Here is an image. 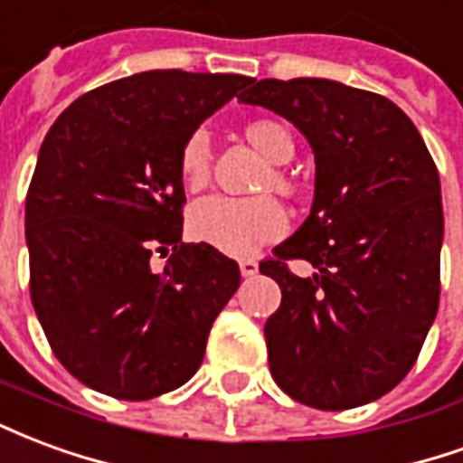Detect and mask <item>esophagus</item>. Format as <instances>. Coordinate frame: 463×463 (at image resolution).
<instances>
[{
	"mask_svg": "<svg viewBox=\"0 0 463 463\" xmlns=\"http://www.w3.org/2000/svg\"><path fill=\"white\" fill-rule=\"evenodd\" d=\"M241 275L242 278H252V275H258V262L241 260Z\"/></svg>",
	"mask_w": 463,
	"mask_h": 463,
	"instance_id": "obj_1",
	"label": "esophagus"
}]
</instances>
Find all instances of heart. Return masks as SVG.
<instances>
[{
  "instance_id": "b5f03b06",
  "label": "heart",
  "mask_w": 463,
  "mask_h": 463,
  "mask_svg": "<svg viewBox=\"0 0 463 463\" xmlns=\"http://www.w3.org/2000/svg\"><path fill=\"white\" fill-rule=\"evenodd\" d=\"M245 138L255 151H260L270 163H288L295 153V141L290 131L278 121H252L245 126ZM213 171L211 136L198 128L193 131L181 148L183 183L195 191L208 183ZM265 185H272L282 193H290L295 183L282 168H272L265 178ZM288 213L272 195L255 198H231V195H208L193 205L188 228L195 241L211 245L215 250L248 258L268 242L280 241L288 232Z\"/></svg>"
}]
</instances>
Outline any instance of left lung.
Returning <instances> with one entry per match:
<instances>
[{"label":"left lung","instance_id":"obj_1","mask_svg":"<svg viewBox=\"0 0 463 463\" xmlns=\"http://www.w3.org/2000/svg\"><path fill=\"white\" fill-rule=\"evenodd\" d=\"M242 104L292 121L315 151L310 218L260 262L282 302L265 322L278 387L340 411L414 367L439 310L441 185L417 126L389 99L327 79H262ZM318 272L298 279L287 262Z\"/></svg>","mask_w":463,"mask_h":463}]
</instances>
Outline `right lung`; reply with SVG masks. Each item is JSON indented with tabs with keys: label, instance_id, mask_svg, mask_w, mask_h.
I'll use <instances>...</instances> for the list:
<instances>
[{
	"label": "right lung",
	"instance_id": "1",
	"mask_svg": "<svg viewBox=\"0 0 463 463\" xmlns=\"http://www.w3.org/2000/svg\"><path fill=\"white\" fill-rule=\"evenodd\" d=\"M250 81L143 71L79 96L46 133L26 193L29 292L52 352L86 387L141 402L201 367L241 270L181 241V148Z\"/></svg>",
	"mask_w": 463,
	"mask_h": 463
}]
</instances>
